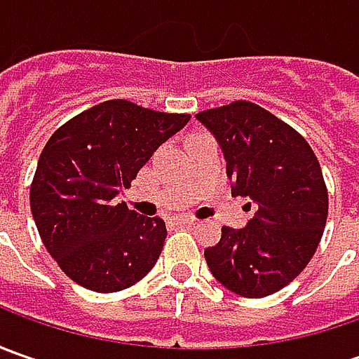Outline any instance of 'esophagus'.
I'll list each match as a JSON object with an SVG mask.
<instances>
[{
    "instance_id": "obj_1",
    "label": "esophagus",
    "mask_w": 359,
    "mask_h": 359,
    "mask_svg": "<svg viewBox=\"0 0 359 359\" xmlns=\"http://www.w3.org/2000/svg\"><path fill=\"white\" fill-rule=\"evenodd\" d=\"M177 224L180 226H196V217H177Z\"/></svg>"
}]
</instances>
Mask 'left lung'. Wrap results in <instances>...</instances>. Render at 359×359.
Returning <instances> with one entry per match:
<instances>
[{"mask_svg": "<svg viewBox=\"0 0 359 359\" xmlns=\"http://www.w3.org/2000/svg\"><path fill=\"white\" fill-rule=\"evenodd\" d=\"M196 119L224 151L231 196L255 205L245 228H222V240L203 252L210 271L238 296L280 292L308 266L324 233L320 161L294 128L252 102L205 109Z\"/></svg>", "mask_w": 359, "mask_h": 359, "instance_id": "1", "label": "left lung"}]
</instances>
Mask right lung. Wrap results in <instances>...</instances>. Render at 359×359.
<instances>
[{
  "mask_svg": "<svg viewBox=\"0 0 359 359\" xmlns=\"http://www.w3.org/2000/svg\"><path fill=\"white\" fill-rule=\"evenodd\" d=\"M187 121V114L109 100L65 121L49 137L29 203L46 250L74 282L111 294L156 266L168 236L163 219L137 215L116 198Z\"/></svg>",
  "mask_w": 359,
  "mask_h": 359,
  "instance_id": "obj_1",
  "label": "right lung"
}]
</instances>
